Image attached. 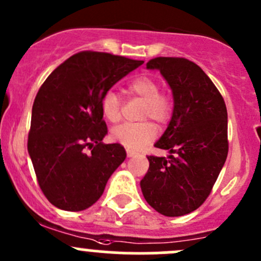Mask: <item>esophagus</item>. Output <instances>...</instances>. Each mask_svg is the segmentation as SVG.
Segmentation results:
<instances>
[{
  "label": "esophagus",
  "mask_w": 261,
  "mask_h": 261,
  "mask_svg": "<svg viewBox=\"0 0 261 261\" xmlns=\"http://www.w3.org/2000/svg\"><path fill=\"white\" fill-rule=\"evenodd\" d=\"M126 155H127V158H131V156H134V155H135V151L127 149V150H126Z\"/></svg>",
  "instance_id": "34e87169"
}]
</instances>
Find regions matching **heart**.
<instances>
[{"mask_svg":"<svg viewBox=\"0 0 261 261\" xmlns=\"http://www.w3.org/2000/svg\"><path fill=\"white\" fill-rule=\"evenodd\" d=\"M128 93L144 101L140 120H151L164 126L172 120L174 101L169 92L160 89V83L150 75H140L128 83ZM101 111L111 122H118L122 117V101L115 91L105 92L101 98ZM112 139L128 149H140L156 136V127L150 121L125 122L111 131Z\"/></svg>","mask_w":261,"mask_h":261,"instance_id":"heart-1","label":"heart"}]
</instances>
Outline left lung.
I'll return each instance as SVG.
<instances>
[{
    "label": "left lung",
    "instance_id": "8db88e82",
    "mask_svg": "<svg viewBox=\"0 0 261 261\" xmlns=\"http://www.w3.org/2000/svg\"><path fill=\"white\" fill-rule=\"evenodd\" d=\"M146 67L159 69L173 91L172 120L155 146L174 155L147 156L150 165L141 191L155 211L178 217L203 204L225 164L227 110L220 91L196 63L158 57Z\"/></svg>",
    "mask_w": 261,
    "mask_h": 261
}]
</instances>
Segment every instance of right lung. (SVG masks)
Wrapping results in <instances>:
<instances>
[{
    "mask_svg": "<svg viewBox=\"0 0 261 261\" xmlns=\"http://www.w3.org/2000/svg\"><path fill=\"white\" fill-rule=\"evenodd\" d=\"M143 63L86 50L65 60L41 84L28 150L41 192L58 208L75 212L96 203L125 160L121 144L102 143L107 126L101 98Z\"/></svg>",
    "mask_w": 261,
    "mask_h": 261,
    "instance_id": "right-lung-1",
    "label": "right lung"
}]
</instances>
